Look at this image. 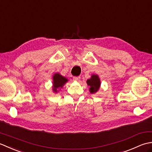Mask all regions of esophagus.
<instances>
[{"instance_id":"34e87169","label":"esophagus","mask_w":152,"mask_h":152,"mask_svg":"<svg viewBox=\"0 0 152 152\" xmlns=\"http://www.w3.org/2000/svg\"><path fill=\"white\" fill-rule=\"evenodd\" d=\"M73 80H74V81H80V76H78V77H74L73 78Z\"/></svg>"}]
</instances>
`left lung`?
<instances>
[{
	"instance_id": "8db88e82",
	"label": "left lung",
	"mask_w": 152,
	"mask_h": 152,
	"mask_svg": "<svg viewBox=\"0 0 152 152\" xmlns=\"http://www.w3.org/2000/svg\"><path fill=\"white\" fill-rule=\"evenodd\" d=\"M87 84L89 87V92L91 94H95L97 92L101 87V80L97 74H92L91 78L86 81Z\"/></svg>"
}]
</instances>
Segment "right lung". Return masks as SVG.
Segmentation results:
<instances>
[{
    "mask_svg": "<svg viewBox=\"0 0 152 152\" xmlns=\"http://www.w3.org/2000/svg\"><path fill=\"white\" fill-rule=\"evenodd\" d=\"M68 81H69V80L66 77L63 76L61 74L58 72L55 73L53 76V92L55 93H57Z\"/></svg>",
    "mask_w": 152,
    "mask_h": 152,
    "instance_id": "right-lung-1",
    "label": "right lung"
}]
</instances>
